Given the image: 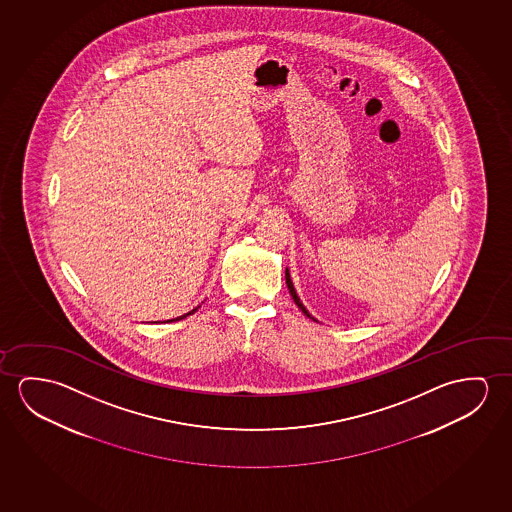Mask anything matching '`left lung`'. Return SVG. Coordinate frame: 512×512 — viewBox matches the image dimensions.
<instances>
[{
    "label": "left lung",
    "instance_id": "obj_1",
    "mask_svg": "<svg viewBox=\"0 0 512 512\" xmlns=\"http://www.w3.org/2000/svg\"><path fill=\"white\" fill-rule=\"evenodd\" d=\"M285 282H287V287H289V292H291L292 299H294V303L298 305L299 308H301V312L303 314L308 315V317H312V315L308 314L307 308L303 307V303L299 301L298 294H296V291H294V285H292L291 282V276H289V271H285Z\"/></svg>",
    "mask_w": 512,
    "mask_h": 512
}]
</instances>
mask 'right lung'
Segmentation results:
<instances>
[{
    "label": "right lung",
    "instance_id": "add662e5",
    "mask_svg": "<svg viewBox=\"0 0 512 512\" xmlns=\"http://www.w3.org/2000/svg\"><path fill=\"white\" fill-rule=\"evenodd\" d=\"M197 312V308H193L191 312H188V314L181 315V317H177V319H172V321H181V319H184V317H188V315L195 314Z\"/></svg>",
    "mask_w": 512,
    "mask_h": 512
}]
</instances>
